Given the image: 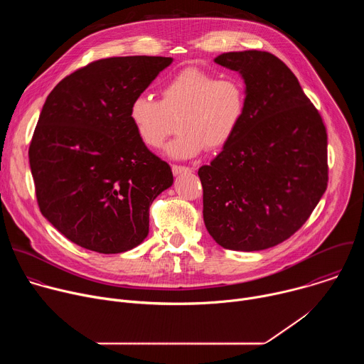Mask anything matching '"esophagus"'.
Listing matches in <instances>:
<instances>
[{
  "label": "esophagus",
  "mask_w": 364,
  "mask_h": 364,
  "mask_svg": "<svg viewBox=\"0 0 364 364\" xmlns=\"http://www.w3.org/2000/svg\"><path fill=\"white\" fill-rule=\"evenodd\" d=\"M171 170H173V174H174V176H180V174L191 173V168H190V167H186V166H177V164H174V166L171 167Z\"/></svg>",
  "instance_id": "esophagus-1"
}]
</instances>
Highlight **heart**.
<instances>
[{
  "instance_id": "obj_1",
  "label": "heart",
  "mask_w": 364,
  "mask_h": 364,
  "mask_svg": "<svg viewBox=\"0 0 364 364\" xmlns=\"http://www.w3.org/2000/svg\"><path fill=\"white\" fill-rule=\"evenodd\" d=\"M246 85L236 76L220 77L200 68H186L161 89V100L139 95L128 118L141 142L160 148L178 119V135L166 146L173 159H193L204 148L218 151L237 132L246 112Z\"/></svg>"
}]
</instances>
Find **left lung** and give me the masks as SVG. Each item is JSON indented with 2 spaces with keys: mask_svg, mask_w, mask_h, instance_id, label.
I'll return each mask as SVG.
<instances>
[{
  "mask_svg": "<svg viewBox=\"0 0 364 364\" xmlns=\"http://www.w3.org/2000/svg\"><path fill=\"white\" fill-rule=\"evenodd\" d=\"M239 72L245 118L222 152L198 168L203 219L230 250L253 252L291 237L309 218L328 181L327 131L289 68L268 51L215 59Z\"/></svg>",
  "mask_w": 364,
  "mask_h": 364,
  "instance_id": "obj_1",
  "label": "left lung"
}]
</instances>
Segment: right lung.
<instances>
[{
	"label": "right lung",
	"instance_id": "obj_1",
	"mask_svg": "<svg viewBox=\"0 0 364 364\" xmlns=\"http://www.w3.org/2000/svg\"><path fill=\"white\" fill-rule=\"evenodd\" d=\"M171 58L89 63L47 96L28 148L41 215L73 243L121 253L148 235L149 205L171 187L170 166L132 128L128 111Z\"/></svg>",
	"mask_w": 364,
	"mask_h": 364
}]
</instances>
